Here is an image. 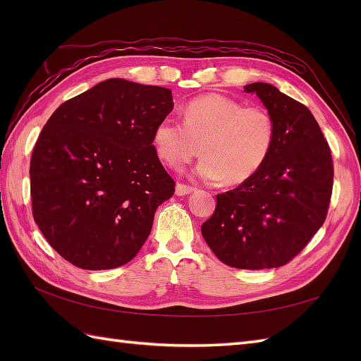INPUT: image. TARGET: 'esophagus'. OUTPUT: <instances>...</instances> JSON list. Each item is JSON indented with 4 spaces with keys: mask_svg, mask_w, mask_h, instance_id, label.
<instances>
[{
    "mask_svg": "<svg viewBox=\"0 0 361 361\" xmlns=\"http://www.w3.org/2000/svg\"><path fill=\"white\" fill-rule=\"evenodd\" d=\"M192 190H194L192 186L185 185V183H178V185H176V188H175V194L183 197V195L190 194V192H192Z\"/></svg>",
    "mask_w": 361,
    "mask_h": 361,
    "instance_id": "34e87169",
    "label": "esophagus"
}]
</instances>
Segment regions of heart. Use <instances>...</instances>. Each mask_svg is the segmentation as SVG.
I'll return each mask as SVG.
<instances>
[{"instance_id":"b5f03b06","label":"heart","mask_w":361,"mask_h":361,"mask_svg":"<svg viewBox=\"0 0 361 361\" xmlns=\"http://www.w3.org/2000/svg\"><path fill=\"white\" fill-rule=\"evenodd\" d=\"M181 116L183 124L167 116L153 130L157 155L169 167L189 163L200 145L203 159L197 173L202 178L240 185L252 178L271 155L276 122L262 106H243L233 97L209 93L190 99Z\"/></svg>"}]
</instances>
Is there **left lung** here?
I'll use <instances>...</instances> for the list:
<instances>
[{"mask_svg":"<svg viewBox=\"0 0 361 361\" xmlns=\"http://www.w3.org/2000/svg\"><path fill=\"white\" fill-rule=\"evenodd\" d=\"M245 91L256 93L274 118V147L252 178L217 195L202 234L224 264L264 270L288 264L323 226L334 163L307 106L270 83H250Z\"/></svg>","mask_w":361,"mask_h":361,"instance_id":"obj_1","label":"left lung"}]
</instances>
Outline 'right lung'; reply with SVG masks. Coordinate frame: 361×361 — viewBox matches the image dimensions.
<instances>
[{"label": "right lung", "instance_id": "right-lung-1", "mask_svg": "<svg viewBox=\"0 0 361 361\" xmlns=\"http://www.w3.org/2000/svg\"><path fill=\"white\" fill-rule=\"evenodd\" d=\"M172 91L109 79L51 114L30 158L32 216L44 239L83 270L130 262L175 181L153 145Z\"/></svg>", "mask_w": 361, "mask_h": 361}]
</instances>
